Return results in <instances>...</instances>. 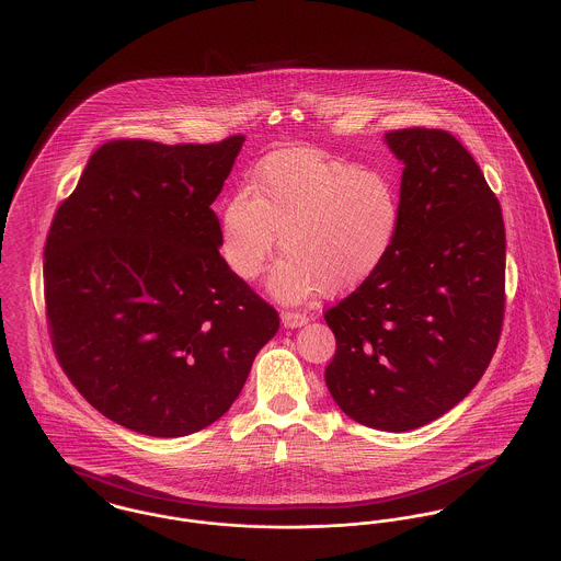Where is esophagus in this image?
<instances>
[{
	"label": "esophagus",
	"mask_w": 561,
	"mask_h": 561,
	"mask_svg": "<svg viewBox=\"0 0 561 561\" xmlns=\"http://www.w3.org/2000/svg\"><path fill=\"white\" fill-rule=\"evenodd\" d=\"M282 324H284L286 329H297V327L307 324V316H305L302 311H290V309H284V311H282Z\"/></svg>",
	"instance_id": "esophagus-1"
}]
</instances>
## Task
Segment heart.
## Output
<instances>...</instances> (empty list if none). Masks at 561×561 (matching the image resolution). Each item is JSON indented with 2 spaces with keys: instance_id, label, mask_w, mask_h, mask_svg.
<instances>
[{
  "instance_id": "1",
  "label": "heart",
  "mask_w": 561,
  "mask_h": 561,
  "mask_svg": "<svg viewBox=\"0 0 561 561\" xmlns=\"http://www.w3.org/2000/svg\"><path fill=\"white\" fill-rule=\"evenodd\" d=\"M399 224L392 183L316 149L293 147L264 158L250 194L221 209V256L243 282L256 279L279 250L268 288L282 301L327 297L360 286L390 252Z\"/></svg>"
}]
</instances>
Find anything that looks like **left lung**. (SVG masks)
Segmentation results:
<instances>
[{"instance_id": "left-lung-1", "label": "left lung", "mask_w": 561, "mask_h": 561, "mask_svg": "<svg viewBox=\"0 0 561 561\" xmlns=\"http://www.w3.org/2000/svg\"><path fill=\"white\" fill-rule=\"evenodd\" d=\"M403 162L399 224L382 264L327 309L337 350L324 371L350 419L419 430L470 394L500 342L506 232L500 201L446 129L387 131Z\"/></svg>"}]
</instances>
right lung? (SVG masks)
Returning a JSON list of instances; mask_svg holds the SVG:
<instances>
[{"label":"right lung","instance_id":"right-lung-1","mask_svg":"<svg viewBox=\"0 0 561 561\" xmlns=\"http://www.w3.org/2000/svg\"><path fill=\"white\" fill-rule=\"evenodd\" d=\"M243 140H108L53 217L44 301L55 356L131 432L181 437L216 423L279 329L219 256L211 205Z\"/></svg>","mask_w":561,"mask_h":561}]
</instances>
